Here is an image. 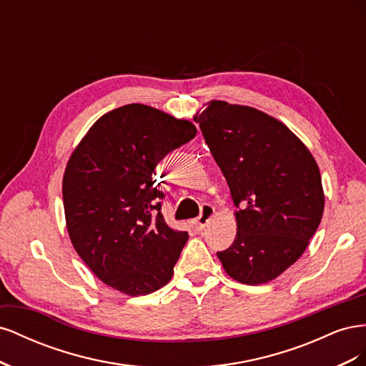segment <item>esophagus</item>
<instances>
[{"label":"esophagus","instance_id":"obj_1","mask_svg":"<svg viewBox=\"0 0 366 366\" xmlns=\"http://www.w3.org/2000/svg\"><path fill=\"white\" fill-rule=\"evenodd\" d=\"M214 215H215V209H214L212 206L204 204V206L202 207V214H200V217L194 219V226H195V229H197V230H203V229H204V226L209 223V221L214 218Z\"/></svg>","mask_w":366,"mask_h":366}]
</instances>
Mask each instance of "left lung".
Segmentation results:
<instances>
[{
    "label": "left lung",
    "instance_id": "left-lung-1",
    "mask_svg": "<svg viewBox=\"0 0 366 366\" xmlns=\"http://www.w3.org/2000/svg\"><path fill=\"white\" fill-rule=\"evenodd\" d=\"M195 122L238 207L234 244L217 257L232 280L270 282L301 258L322 219L319 166L295 132L257 108L210 101Z\"/></svg>",
    "mask_w": 366,
    "mask_h": 366
}]
</instances>
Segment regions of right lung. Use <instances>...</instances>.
I'll list each match as a JSON object with an SVG mask.
<instances>
[{
    "label": "right lung",
    "mask_w": 366,
    "mask_h": 366,
    "mask_svg": "<svg viewBox=\"0 0 366 366\" xmlns=\"http://www.w3.org/2000/svg\"><path fill=\"white\" fill-rule=\"evenodd\" d=\"M192 122L142 104L99 117L65 166L67 232L99 280L128 296L149 295L172 278L187 232L166 224L156 166L194 139Z\"/></svg>",
    "instance_id": "add662e5"
}]
</instances>
